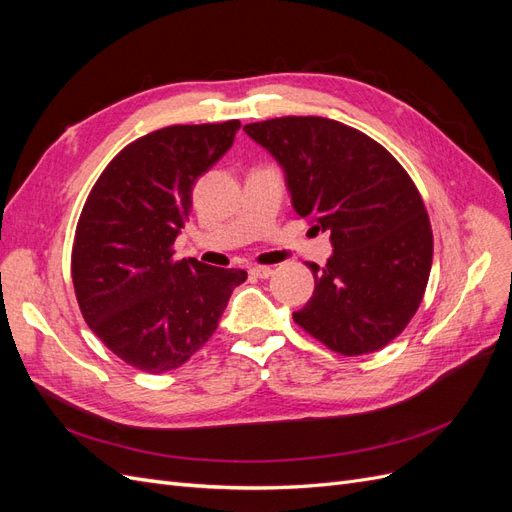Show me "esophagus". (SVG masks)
Here are the masks:
<instances>
[{
	"label": "esophagus",
	"mask_w": 512,
	"mask_h": 512,
	"mask_svg": "<svg viewBox=\"0 0 512 512\" xmlns=\"http://www.w3.org/2000/svg\"><path fill=\"white\" fill-rule=\"evenodd\" d=\"M250 273H252L254 277H260V280H267V277H271L273 269H271V267H262V265H254V267L250 269Z\"/></svg>",
	"instance_id": "1"
}]
</instances>
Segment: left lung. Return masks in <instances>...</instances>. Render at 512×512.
<instances>
[{"label":"left lung","instance_id":"1","mask_svg":"<svg viewBox=\"0 0 512 512\" xmlns=\"http://www.w3.org/2000/svg\"><path fill=\"white\" fill-rule=\"evenodd\" d=\"M282 164L292 207L331 232L333 256L309 262L316 288L292 318L329 350L361 356L408 327L429 282L433 232L421 192L389 151L327 117L243 128Z\"/></svg>","mask_w":512,"mask_h":512}]
</instances>
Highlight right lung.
Instances as JSON below:
<instances>
[{
  "instance_id": "right-lung-1",
  "label": "right lung",
  "mask_w": 512,
  "mask_h": 512,
  "mask_svg": "<svg viewBox=\"0 0 512 512\" xmlns=\"http://www.w3.org/2000/svg\"><path fill=\"white\" fill-rule=\"evenodd\" d=\"M239 119L168 126L123 147L91 188L72 245L81 314L123 363L177 369L218 329L241 269L175 260L196 179L230 149Z\"/></svg>"
}]
</instances>
